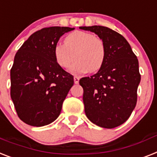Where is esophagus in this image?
Masks as SVG:
<instances>
[{"label":"esophagus","instance_id":"1","mask_svg":"<svg viewBox=\"0 0 157 157\" xmlns=\"http://www.w3.org/2000/svg\"><path fill=\"white\" fill-rule=\"evenodd\" d=\"M79 81H80V78L78 76H74V83L75 84H78Z\"/></svg>","mask_w":157,"mask_h":157}]
</instances>
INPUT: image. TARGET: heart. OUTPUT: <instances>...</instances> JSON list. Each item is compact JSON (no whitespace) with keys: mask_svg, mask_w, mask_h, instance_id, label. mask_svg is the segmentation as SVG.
Wrapping results in <instances>:
<instances>
[{"mask_svg":"<svg viewBox=\"0 0 157 157\" xmlns=\"http://www.w3.org/2000/svg\"><path fill=\"white\" fill-rule=\"evenodd\" d=\"M55 59L63 68H70L74 75L95 72L102 67L105 57V45L102 40L91 33L76 30L66 36L63 43L54 47Z\"/></svg>","mask_w":157,"mask_h":157,"instance_id":"1","label":"heart"}]
</instances>
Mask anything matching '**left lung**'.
I'll list each match as a JSON object with an SVG mask.
<instances>
[{
    "label": "left lung",
    "mask_w": 157,
    "mask_h": 157,
    "mask_svg": "<svg viewBox=\"0 0 157 157\" xmlns=\"http://www.w3.org/2000/svg\"><path fill=\"white\" fill-rule=\"evenodd\" d=\"M96 34L105 49V61L96 74L83 77V101L87 118L104 128L118 127L136 107L141 76L139 62L123 35L101 25L81 26Z\"/></svg>",
    "instance_id": "obj_1"
}]
</instances>
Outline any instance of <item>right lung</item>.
<instances>
[{"label":"right lung","mask_w":157,"mask_h":157,"mask_svg":"<svg viewBox=\"0 0 157 157\" xmlns=\"http://www.w3.org/2000/svg\"><path fill=\"white\" fill-rule=\"evenodd\" d=\"M75 28L52 26L30 35L15 55L10 70V96L24 123L43 127L60 114L73 85V76L58 65L54 47L63 34Z\"/></svg>","instance_id":"add662e5"}]
</instances>
